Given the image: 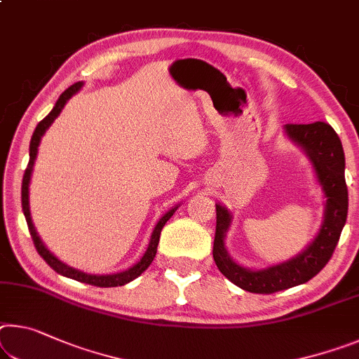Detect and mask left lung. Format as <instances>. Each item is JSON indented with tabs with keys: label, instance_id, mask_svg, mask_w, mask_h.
Masks as SVG:
<instances>
[{
	"label": "left lung",
	"instance_id": "1",
	"mask_svg": "<svg viewBox=\"0 0 359 359\" xmlns=\"http://www.w3.org/2000/svg\"><path fill=\"white\" fill-rule=\"evenodd\" d=\"M286 135L302 149L313 164L316 179L323 187L324 220L309 246L295 257L283 264L266 266L262 270H251L241 266L230 257L225 248V235L231 225L229 209L215 204L217 225L212 255L215 265L226 280L238 287L254 294H273L284 289L304 284L318 275L337 246L340 233L348 212V190L345 184V155L342 142L335 130L326 123L286 124Z\"/></svg>",
	"mask_w": 359,
	"mask_h": 359
}]
</instances>
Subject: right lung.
I'll return each mask as SVG.
<instances>
[{"label":"right lung","instance_id":"1","mask_svg":"<svg viewBox=\"0 0 359 359\" xmlns=\"http://www.w3.org/2000/svg\"><path fill=\"white\" fill-rule=\"evenodd\" d=\"M83 86V81L75 83L73 86L68 88L67 90L60 94V97L57 99L55 105L53 110H50L49 115L41 119V121L38 123V126L35 129V133L32 135V140H30V159H28V166L25 169V174H24V180H22V209H24V215H25V220H27V225H28V230H30V235H32V240L33 244H35L38 254L41 255V257L46 260V264L53 269L54 271L59 273L62 276H67V278H72V280H76V281H81V283H86L90 284V286H97V287H116V286H124V284H128L129 281L135 280V278L140 276L142 273H144L147 269H149L150 264L155 259L156 255V248H158V243H159V235H161V230L163 226L166 225V222L172 217V214L177 210L179 206L172 208L170 210H168L166 214L163 215L161 219L158 220V224L155 225V230L151 233V238H150V243H149V248H147V251L144 254V257H142L137 264L130 266V269L124 270L121 273H113V275H89V273H84V271H79L76 269H72V266L65 265L64 262H60L59 259L55 257V255L49 251V249L44 246L41 238L38 236V233L35 230V225H33L32 222V215H30V204H28V187H30V179H32V172H33V166H35V159H36V153H38V147H39V142H41V137L46 133L48 128L50 124L54 123V119L60 115L62 108L65 107V104L68 102V99L72 97L73 94H76L79 89Z\"/></svg>","mask_w":359,"mask_h":359}]
</instances>
